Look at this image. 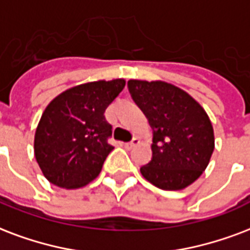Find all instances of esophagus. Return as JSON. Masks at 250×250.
Returning a JSON list of instances; mask_svg holds the SVG:
<instances>
[{"mask_svg":"<svg viewBox=\"0 0 250 250\" xmlns=\"http://www.w3.org/2000/svg\"><path fill=\"white\" fill-rule=\"evenodd\" d=\"M138 144H140V139L133 138L132 140H131V142H129V143H125V149H132L133 146H138Z\"/></svg>","mask_w":250,"mask_h":250,"instance_id":"obj_1","label":"esophagus"}]
</instances>
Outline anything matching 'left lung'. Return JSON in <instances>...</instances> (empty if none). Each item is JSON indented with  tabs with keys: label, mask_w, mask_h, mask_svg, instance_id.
Masks as SVG:
<instances>
[{
	"label": "left lung",
	"mask_w": 250,
	"mask_h": 250,
	"mask_svg": "<svg viewBox=\"0 0 250 250\" xmlns=\"http://www.w3.org/2000/svg\"><path fill=\"white\" fill-rule=\"evenodd\" d=\"M128 90L153 129L152 160L140 173L163 190L188 188L202 176L214 152L207 112L191 95L165 81L129 80Z\"/></svg>",
	"instance_id": "1"
}]
</instances>
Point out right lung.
I'll list each match as a JSON object with an SVG mask.
<instances>
[{
	"mask_svg": "<svg viewBox=\"0 0 250 250\" xmlns=\"http://www.w3.org/2000/svg\"><path fill=\"white\" fill-rule=\"evenodd\" d=\"M125 85L123 79L81 83L49 102L36 127L34 153L51 184L80 188L98 177L114 149L104 111Z\"/></svg>",
	"mask_w": 250,
	"mask_h": 250,
	"instance_id": "1",
	"label": "right lung"
}]
</instances>
